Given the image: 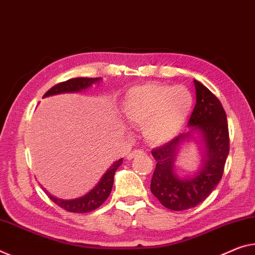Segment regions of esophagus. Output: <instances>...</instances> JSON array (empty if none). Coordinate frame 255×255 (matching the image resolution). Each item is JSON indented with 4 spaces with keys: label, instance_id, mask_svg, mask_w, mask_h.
I'll return each instance as SVG.
<instances>
[{
    "label": "esophagus",
    "instance_id": "esophagus-1",
    "mask_svg": "<svg viewBox=\"0 0 255 255\" xmlns=\"http://www.w3.org/2000/svg\"><path fill=\"white\" fill-rule=\"evenodd\" d=\"M143 154V150H141V149H134V150H132L130 154L128 155V159H132V158H134L135 156H139V155H142Z\"/></svg>",
    "mask_w": 255,
    "mask_h": 255
}]
</instances>
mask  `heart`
Instances as JSON below:
<instances>
[{
	"instance_id": "obj_1",
	"label": "heart",
	"mask_w": 255,
	"mask_h": 255,
	"mask_svg": "<svg viewBox=\"0 0 255 255\" xmlns=\"http://www.w3.org/2000/svg\"><path fill=\"white\" fill-rule=\"evenodd\" d=\"M194 98L185 87L148 83L128 90L122 111L128 122L143 125V136L151 144L174 139L185 127Z\"/></svg>"
}]
</instances>
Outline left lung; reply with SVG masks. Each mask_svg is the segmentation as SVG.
Here are the masks:
<instances>
[{"instance_id":"obj_1","label":"left lung","mask_w":255,"mask_h":255,"mask_svg":"<svg viewBox=\"0 0 255 255\" xmlns=\"http://www.w3.org/2000/svg\"><path fill=\"white\" fill-rule=\"evenodd\" d=\"M196 105L188 125L193 128L163 146L151 150L156 167L150 190L160 204L172 211L195 207L209 196L220 181L229 154V131L225 109L217 97L201 82L194 80ZM195 132L201 135L202 166L193 177L179 178L174 162L179 147L192 138Z\"/></svg>"}]
</instances>
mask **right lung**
Segmentation results:
<instances>
[{
	"instance_id": "1",
	"label": "right lung",
	"mask_w": 255,
	"mask_h": 255,
	"mask_svg": "<svg viewBox=\"0 0 255 255\" xmlns=\"http://www.w3.org/2000/svg\"><path fill=\"white\" fill-rule=\"evenodd\" d=\"M100 80H101L100 77L72 78V80L61 82V83L54 85V87L51 88L43 97L45 98L50 96L61 95V93L81 92L83 91V90H87L88 88L91 87L93 83H99ZM122 163H123V158H121L113 163V165L109 167L107 172H106L103 177H101L99 182L97 183L95 188L90 190L88 194L82 196V197L74 198V199H60L49 194L46 190L45 193L48 194L51 201L56 203V204L58 206H60L61 209L68 211V212H73V213L91 212V211L98 209V207H99L106 201V199L108 198V196L111 195L113 183H114L115 172L117 168L121 166V164Z\"/></svg>"
}]
</instances>
